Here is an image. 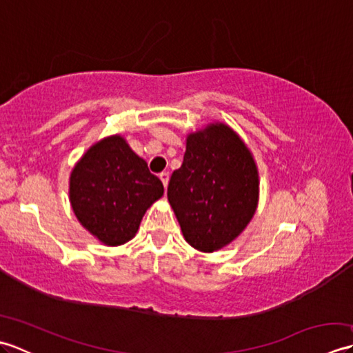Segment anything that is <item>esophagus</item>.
<instances>
[{
  "mask_svg": "<svg viewBox=\"0 0 353 353\" xmlns=\"http://www.w3.org/2000/svg\"><path fill=\"white\" fill-rule=\"evenodd\" d=\"M159 179L162 181V183H163L165 188H167V186H168V181H170V174H168V172H161V174H159Z\"/></svg>",
  "mask_w": 353,
  "mask_h": 353,
  "instance_id": "esophagus-1",
  "label": "esophagus"
}]
</instances>
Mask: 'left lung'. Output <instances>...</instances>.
<instances>
[{
	"label": "left lung",
	"instance_id": "left-lung-1",
	"mask_svg": "<svg viewBox=\"0 0 353 353\" xmlns=\"http://www.w3.org/2000/svg\"><path fill=\"white\" fill-rule=\"evenodd\" d=\"M167 196L194 249L214 253L229 245L250 223L259 201L250 148L226 123L188 133L183 163L172 172Z\"/></svg>",
	"mask_w": 353,
	"mask_h": 353
}]
</instances>
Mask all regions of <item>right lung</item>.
Masks as SVG:
<instances>
[{
	"label": "right lung",
	"mask_w": 353,
	"mask_h": 353,
	"mask_svg": "<svg viewBox=\"0 0 353 353\" xmlns=\"http://www.w3.org/2000/svg\"><path fill=\"white\" fill-rule=\"evenodd\" d=\"M162 196V182L119 133L89 147L70 174L72 212L104 245L130 241L147 209Z\"/></svg>",
	"instance_id": "add662e5"
}]
</instances>
